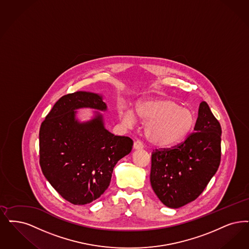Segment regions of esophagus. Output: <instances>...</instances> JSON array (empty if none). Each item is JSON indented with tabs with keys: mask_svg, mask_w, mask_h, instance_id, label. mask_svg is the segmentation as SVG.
Returning a JSON list of instances; mask_svg holds the SVG:
<instances>
[{
	"mask_svg": "<svg viewBox=\"0 0 249 249\" xmlns=\"http://www.w3.org/2000/svg\"><path fill=\"white\" fill-rule=\"evenodd\" d=\"M133 148L134 149H142L143 148V144L141 141H135L133 143Z\"/></svg>",
	"mask_w": 249,
	"mask_h": 249,
	"instance_id": "34e87169",
	"label": "esophagus"
}]
</instances>
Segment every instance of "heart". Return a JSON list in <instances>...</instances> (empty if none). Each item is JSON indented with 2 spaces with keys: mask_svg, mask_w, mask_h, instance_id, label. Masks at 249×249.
I'll return each instance as SVG.
<instances>
[{
  "mask_svg": "<svg viewBox=\"0 0 249 249\" xmlns=\"http://www.w3.org/2000/svg\"><path fill=\"white\" fill-rule=\"evenodd\" d=\"M137 116L146 122L145 134L150 142L160 147H168L184 139L196 124L194 113L174 100L151 98L139 102L135 107ZM120 119L132 125L136 118L125 107H120Z\"/></svg>",
  "mask_w": 249,
  "mask_h": 249,
  "instance_id": "heart-1",
  "label": "heart"
}]
</instances>
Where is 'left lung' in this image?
<instances>
[{
    "instance_id": "obj_1",
    "label": "left lung",
    "mask_w": 249,
    "mask_h": 249,
    "mask_svg": "<svg viewBox=\"0 0 249 249\" xmlns=\"http://www.w3.org/2000/svg\"><path fill=\"white\" fill-rule=\"evenodd\" d=\"M194 129L178 145L152 153V188L171 209L197 198L219 169L221 127L205 101L200 103Z\"/></svg>"
}]
</instances>
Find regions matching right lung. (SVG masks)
<instances>
[{"label": "right lung", "instance_id": "obj_1", "mask_svg": "<svg viewBox=\"0 0 249 249\" xmlns=\"http://www.w3.org/2000/svg\"><path fill=\"white\" fill-rule=\"evenodd\" d=\"M107 110L102 96L76 91L62 96L40 125V165L60 196L74 205H85L108 188L119 160L129 154L133 141L112 134L103 117L80 123L76 109Z\"/></svg>", "mask_w": 249, "mask_h": 249}]
</instances>
